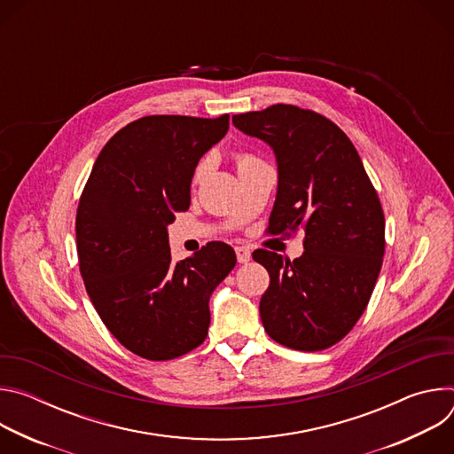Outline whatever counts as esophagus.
Returning <instances> with one entry per match:
<instances>
[{
  "instance_id": "esophagus-1",
  "label": "esophagus",
  "mask_w": 454,
  "mask_h": 454,
  "mask_svg": "<svg viewBox=\"0 0 454 454\" xmlns=\"http://www.w3.org/2000/svg\"><path fill=\"white\" fill-rule=\"evenodd\" d=\"M235 253H237V261H239L240 264L249 262V258H251L249 247H246V246H237V247H235Z\"/></svg>"
}]
</instances>
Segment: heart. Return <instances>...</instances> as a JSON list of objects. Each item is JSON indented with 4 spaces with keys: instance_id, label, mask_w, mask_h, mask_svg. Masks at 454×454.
<instances>
[{
    "instance_id": "heart-1",
    "label": "heart",
    "mask_w": 454,
    "mask_h": 454,
    "mask_svg": "<svg viewBox=\"0 0 454 454\" xmlns=\"http://www.w3.org/2000/svg\"><path fill=\"white\" fill-rule=\"evenodd\" d=\"M254 161H258V160H254L251 154H237V167H239V168H242V167H246V165H251V163H254ZM207 170H208V161H201L200 167L196 168V176H193V179L200 181V179L207 174Z\"/></svg>"
}]
</instances>
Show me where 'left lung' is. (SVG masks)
Wrapping results in <instances>:
<instances>
[{
    "mask_svg": "<svg viewBox=\"0 0 454 454\" xmlns=\"http://www.w3.org/2000/svg\"><path fill=\"white\" fill-rule=\"evenodd\" d=\"M244 135L264 140L278 163L271 235L303 230L294 261L253 251L270 273L261 298L264 329L277 343L325 350L364 312L384 254V214L363 161L341 129L310 109L275 104L233 116Z\"/></svg>",
    "mask_w": 454,
    "mask_h": 454,
    "instance_id": "obj_1",
    "label": "left lung"
}]
</instances>
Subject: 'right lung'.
Here are the masks:
<instances>
[{"instance_id": "add662e5", "label": "right lung", "mask_w": 454, "mask_h": 454, "mask_svg": "<svg viewBox=\"0 0 454 454\" xmlns=\"http://www.w3.org/2000/svg\"><path fill=\"white\" fill-rule=\"evenodd\" d=\"M228 127L230 114L138 118L104 145L82 190L75 233L86 291L107 331L144 359H174L207 340L210 294L237 264L217 240L174 262L167 233Z\"/></svg>"}]
</instances>
